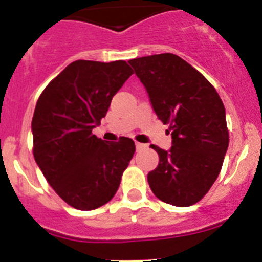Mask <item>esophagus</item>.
<instances>
[{
    "label": "esophagus",
    "instance_id": "1",
    "mask_svg": "<svg viewBox=\"0 0 262 262\" xmlns=\"http://www.w3.org/2000/svg\"><path fill=\"white\" fill-rule=\"evenodd\" d=\"M136 151H142V149H145V147H147V145L145 144H142V143H138L136 142Z\"/></svg>",
    "mask_w": 262,
    "mask_h": 262
}]
</instances>
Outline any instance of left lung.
<instances>
[{
	"mask_svg": "<svg viewBox=\"0 0 262 262\" xmlns=\"http://www.w3.org/2000/svg\"><path fill=\"white\" fill-rule=\"evenodd\" d=\"M128 62L172 135L169 151L151 145L159 154V165L148 173V184L163 202L178 207L194 205L221 173L230 142L221 97L202 73L173 53Z\"/></svg>",
	"mask_w": 262,
	"mask_h": 262,
	"instance_id": "obj_1",
	"label": "left lung"
}]
</instances>
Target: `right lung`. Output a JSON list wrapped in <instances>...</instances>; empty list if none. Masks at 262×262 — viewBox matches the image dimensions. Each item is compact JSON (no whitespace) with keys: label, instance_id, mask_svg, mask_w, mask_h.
<instances>
[{"label":"right lung","instance_id":"right-lung-1","mask_svg":"<svg viewBox=\"0 0 262 262\" xmlns=\"http://www.w3.org/2000/svg\"><path fill=\"white\" fill-rule=\"evenodd\" d=\"M131 75L124 60H77L51 81L36 102L34 157L53 190L75 209L88 211L107 203L135 154L133 139L107 143L92 134Z\"/></svg>","mask_w":262,"mask_h":262}]
</instances>
